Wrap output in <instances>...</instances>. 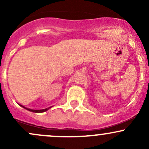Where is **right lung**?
Listing matches in <instances>:
<instances>
[{
    "instance_id": "add662e5",
    "label": "right lung",
    "mask_w": 149,
    "mask_h": 149,
    "mask_svg": "<svg viewBox=\"0 0 149 149\" xmlns=\"http://www.w3.org/2000/svg\"><path fill=\"white\" fill-rule=\"evenodd\" d=\"M19 105H20V104H19ZM20 106H21L22 107L24 108V109H26V110L29 111H31V112H34V113H42V112H45V111H46L49 110V109H50V108L52 107H48V108H47V109H40V110H33V109H29V108H26V107H24V106H22V105H20Z\"/></svg>"
}]
</instances>
